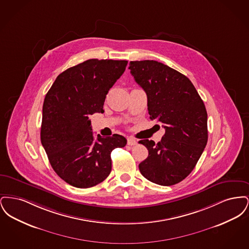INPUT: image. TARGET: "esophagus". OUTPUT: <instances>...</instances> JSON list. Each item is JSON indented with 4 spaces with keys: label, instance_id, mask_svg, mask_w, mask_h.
Masks as SVG:
<instances>
[{
    "label": "esophagus",
    "instance_id": "1",
    "mask_svg": "<svg viewBox=\"0 0 249 249\" xmlns=\"http://www.w3.org/2000/svg\"><path fill=\"white\" fill-rule=\"evenodd\" d=\"M127 143L129 144V145H135L136 143H137V141L134 139V138H128V140H127Z\"/></svg>",
    "mask_w": 249,
    "mask_h": 249
}]
</instances>
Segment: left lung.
I'll return each instance as SVG.
<instances>
[{
    "label": "left lung",
    "instance_id": "1",
    "mask_svg": "<svg viewBox=\"0 0 249 249\" xmlns=\"http://www.w3.org/2000/svg\"><path fill=\"white\" fill-rule=\"evenodd\" d=\"M129 69L146 93L150 119L165 129L158 143L139 141L148 150L139 170L155 184H178L192 172L207 143L205 106L186 75L161 62L130 61Z\"/></svg>",
    "mask_w": 249,
    "mask_h": 249
}]
</instances>
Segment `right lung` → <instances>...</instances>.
Here are the masks:
<instances>
[{"label":"right lung","mask_w":249,"mask_h":249,"mask_svg":"<svg viewBox=\"0 0 249 249\" xmlns=\"http://www.w3.org/2000/svg\"><path fill=\"white\" fill-rule=\"evenodd\" d=\"M127 60L88 59L62 71L45 97L41 142L53 170L75 188H91L112 169L111 152L124 147V136L94 139L89 116L104 113L109 89L122 75Z\"/></svg>","instance_id":"1"}]
</instances>
